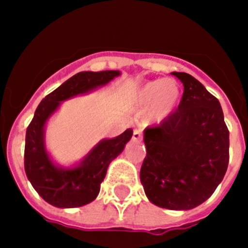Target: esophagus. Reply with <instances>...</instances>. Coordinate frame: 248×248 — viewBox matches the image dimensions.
Masks as SVG:
<instances>
[{
  "label": "esophagus",
  "instance_id": "34e87169",
  "mask_svg": "<svg viewBox=\"0 0 248 248\" xmlns=\"http://www.w3.org/2000/svg\"><path fill=\"white\" fill-rule=\"evenodd\" d=\"M140 140H142V129L136 128L135 131H133V140H136V142H140Z\"/></svg>",
  "mask_w": 248,
  "mask_h": 248
}]
</instances>
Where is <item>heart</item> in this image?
<instances>
[{
  "label": "heart",
  "mask_w": 248,
  "mask_h": 248,
  "mask_svg": "<svg viewBox=\"0 0 248 248\" xmlns=\"http://www.w3.org/2000/svg\"><path fill=\"white\" fill-rule=\"evenodd\" d=\"M180 98V87L172 79H159L147 83L138 93V103L142 106L154 104V116L161 120L172 111Z\"/></svg>",
  "instance_id": "1"
}]
</instances>
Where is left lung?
I'll list each match as a JSON object with an SVG mask.
<instances>
[{
  "label": "left lung",
  "mask_w": 248,
  "mask_h": 248,
  "mask_svg": "<svg viewBox=\"0 0 248 248\" xmlns=\"http://www.w3.org/2000/svg\"><path fill=\"white\" fill-rule=\"evenodd\" d=\"M179 108L158 126L147 127V156L140 182L158 207L188 210L202 204L223 181L229 164V129L220 103L185 72Z\"/></svg>",
  "instance_id": "8db88e82"
}]
</instances>
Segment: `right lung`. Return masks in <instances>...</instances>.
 I'll return each mask as SVG.
<instances>
[{
    "label": "right lung",
    "mask_w": 248,
    "mask_h": 248,
    "mask_svg": "<svg viewBox=\"0 0 248 248\" xmlns=\"http://www.w3.org/2000/svg\"><path fill=\"white\" fill-rule=\"evenodd\" d=\"M120 75V71L79 72L46 95L36 108L25 135L24 169L34 189L51 205L77 208L95 200L108 164L121 154L133 131L128 128L112 140H103L88 153L79 165L64 169L55 165L45 149L46 121L61 101L92 92Z\"/></svg>",
    "instance_id": "add662e5"
}]
</instances>
